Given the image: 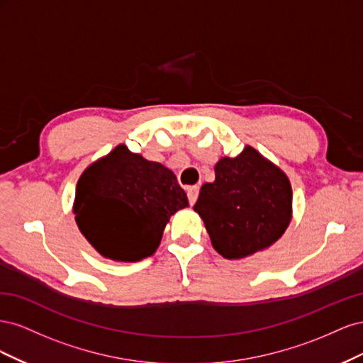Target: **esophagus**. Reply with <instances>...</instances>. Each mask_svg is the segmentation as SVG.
<instances>
[{
    "mask_svg": "<svg viewBox=\"0 0 363 363\" xmlns=\"http://www.w3.org/2000/svg\"><path fill=\"white\" fill-rule=\"evenodd\" d=\"M199 192H200V188H199V186H191V188L188 189V199H189L191 206H192V204H195L196 199H199Z\"/></svg>",
    "mask_w": 363,
    "mask_h": 363,
    "instance_id": "obj_1",
    "label": "esophagus"
}]
</instances>
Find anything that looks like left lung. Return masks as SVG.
I'll use <instances>...</instances> for the list:
<instances>
[{"mask_svg":"<svg viewBox=\"0 0 363 363\" xmlns=\"http://www.w3.org/2000/svg\"><path fill=\"white\" fill-rule=\"evenodd\" d=\"M194 211L211 236L213 248L228 260L269 248L292 219V188L288 175L247 145L236 157L215 164V182L204 183Z\"/></svg>","mask_w":363,"mask_h":363,"instance_id":"8db88e82","label":"left lung"}]
</instances>
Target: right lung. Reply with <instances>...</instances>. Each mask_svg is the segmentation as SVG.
Masks as SVG:
<instances>
[{
	"instance_id": "add662e5",
	"label": "right lung",
	"mask_w": 363,
	"mask_h": 363,
	"mask_svg": "<svg viewBox=\"0 0 363 363\" xmlns=\"http://www.w3.org/2000/svg\"><path fill=\"white\" fill-rule=\"evenodd\" d=\"M188 206L169 168L119 144L83 171L72 212L103 257L139 262L155 255L169 218Z\"/></svg>"
}]
</instances>
